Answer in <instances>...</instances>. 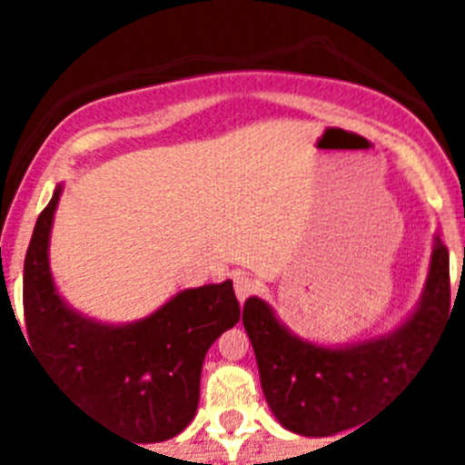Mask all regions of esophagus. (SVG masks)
Returning a JSON list of instances; mask_svg holds the SVG:
<instances>
[{"mask_svg":"<svg viewBox=\"0 0 465 465\" xmlns=\"http://www.w3.org/2000/svg\"><path fill=\"white\" fill-rule=\"evenodd\" d=\"M256 291V279L252 277V274H246V272H237L235 274V295L240 302H244L249 295Z\"/></svg>","mask_w":465,"mask_h":465,"instance_id":"34e87169","label":"esophagus"}]
</instances>
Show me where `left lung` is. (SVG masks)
I'll use <instances>...</instances> for the list:
<instances>
[{
    "instance_id": "obj_1",
    "label": "left lung",
    "mask_w": 465,
    "mask_h": 465,
    "mask_svg": "<svg viewBox=\"0 0 465 465\" xmlns=\"http://www.w3.org/2000/svg\"><path fill=\"white\" fill-rule=\"evenodd\" d=\"M450 253L435 237L429 279L408 322L384 338L351 347H319L295 338L261 298L244 302L265 401L279 424L326 438L359 424L377 402L417 371L450 316Z\"/></svg>"
}]
</instances>
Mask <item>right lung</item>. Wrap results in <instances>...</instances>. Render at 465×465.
I'll use <instances>...</instances> for the list:
<instances>
[{"mask_svg": "<svg viewBox=\"0 0 465 465\" xmlns=\"http://www.w3.org/2000/svg\"><path fill=\"white\" fill-rule=\"evenodd\" d=\"M57 186L39 213L23 274L27 342L53 381L100 424L134 442H163L195 417L207 349L240 322L232 282L176 293L142 322L125 326L85 319L57 295L48 268V237Z\"/></svg>", "mask_w": 465, "mask_h": 465, "instance_id": "obj_1", "label": "right lung"}]
</instances>
